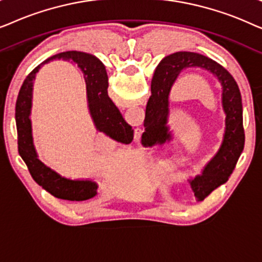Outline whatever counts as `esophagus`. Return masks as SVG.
Instances as JSON below:
<instances>
[{"mask_svg":"<svg viewBox=\"0 0 262 262\" xmlns=\"http://www.w3.org/2000/svg\"><path fill=\"white\" fill-rule=\"evenodd\" d=\"M142 134H143V131L141 130V128H137V132H136V139H137V141H139V139H141Z\"/></svg>","mask_w":262,"mask_h":262,"instance_id":"34e87169","label":"esophagus"}]
</instances>
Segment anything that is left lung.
Returning a JSON list of instances; mask_svg holds the SVG:
<instances>
[{
    "label": "left lung",
    "mask_w": 262,
    "mask_h": 262,
    "mask_svg": "<svg viewBox=\"0 0 262 262\" xmlns=\"http://www.w3.org/2000/svg\"><path fill=\"white\" fill-rule=\"evenodd\" d=\"M200 67L216 75L223 87V108L225 119L224 141L220 151L207 164L203 174L191 180L194 195L199 200L209 196L214 189L230 178L245 146L243 107L238 85L227 69L217 62L199 53L177 52L167 56L156 68L151 82V96L145 110L144 134L148 138L166 142L169 138L166 127L168 116V95L179 74L187 68Z\"/></svg>",
    "instance_id": "left-lung-1"
}]
</instances>
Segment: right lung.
I'll use <instances>...</instances> for the list:
<instances>
[{
	"label": "right lung",
	"instance_id": "right-lung-1",
	"mask_svg": "<svg viewBox=\"0 0 262 262\" xmlns=\"http://www.w3.org/2000/svg\"><path fill=\"white\" fill-rule=\"evenodd\" d=\"M52 59H64L68 62L76 63L84 75L87 84V94L89 110L94 120L95 126L99 131L108 136L114 141L125 143L132 142L134 130L117 108L116 105L107 94L108 88V77L105 66L89 53L80 51H66L57 53L44 60L28 75L21 85L15 105V123L17 131V144L19 154L30 170L33 180L41 186L46 192L59 199L71 200V202H82L91 199L96 194L98 186L92 181H73L59 177L58 174L50 169L38 160L35 154L31 131V100L32 85L35 74L40 69L42 64Z\"/></svg>",
	"mask_w": 262,
	"mask_h": 262
}]
</instances>
